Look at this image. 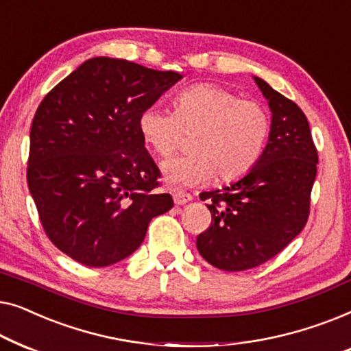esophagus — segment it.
<instances>
[{
	"mask_svg": "<svg viewBox=\"0 0 351 351\" xmlns=\"http://www.w3.org/2000/svg\"><path fill=\"white\" fill-rule=\"evenodd\" d=\"M192 200V195L187 194L184 191H175L173 192V202L175 205H184L187 202Z\"/></svg>",
	"mask_w": 351,
	"mask_h": 351,
	"instance_id": "1",
	"label": "esophagus"
}]
</instances>
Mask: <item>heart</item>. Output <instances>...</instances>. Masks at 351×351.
Listing matches in <instances>:
<instances>
[{"label":"heart","mask_w":351,"mask_h":351,"mask_svg":"<svg viewBox=\"0 0 351 351\" xmlns=\"http://www.w3.org/2000/svg\"><path fill=\"white\" fill-rule=\"evenodd\" d=\"M146 146L169 157L181 145L182 133H192L191 152L162 165L171 186H199L216 175L229 182L245 176L263 156L270 135V117L263 105L240 100L216 84H194L173 100V112L149 106L138 117Z\"/></svg>","instance_id":"1"}]
</instances>
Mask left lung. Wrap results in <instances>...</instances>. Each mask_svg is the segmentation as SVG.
Masks as SVG:
<instances>
[{
	"mask_svg": "<svg viewBox=\"0 0 351 351\" xmlns=\"http://www.w3.org/2000/svg\"><path fill=\"white\" fill-rule=\"evenodd\" d=\"M254 81L272 111L270 135L253 169L223 191L202 192L211 226L197 237L206 263L240 272L267 263L307 224L318 152L308 121L264 79Z\"/></svg>",
	"mask_w": 351,
	"mask_h": 351,
	"instance_id": "8db88e82",
	"label": "left lung"
}]
</instances>
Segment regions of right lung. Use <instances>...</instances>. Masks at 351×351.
Returning a JSON list of instances; mask_svg holds the SVG:
<instances>
[{
    "label": "right lung",
    "mask_w": 351,
    "mask_h": 351,
    "mask_svg": "<svg viewBox=\"0 0 351 351\" xmlns=\"http://www.w3.org/2000/svg\"><path fill=\"white\" fill-rule=\"evenodd\" d=\"M182 76L121 58L84 62L44 97L29 132L28 189L49 240L88 267L130 256L173 206L138 130Z\"/></svg>",
    "instance_id": "right-lung-1"
}]
</instances>
